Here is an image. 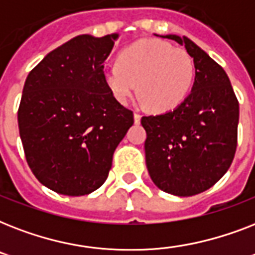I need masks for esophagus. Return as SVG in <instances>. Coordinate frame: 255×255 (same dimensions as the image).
<instances>
[{"label":"esophagus","instance_id":"esophagus-1","mask_svg":"<svg viewBox=\"0 0 255 255\" xmlns=\"http://www.w3.org/2000/svg\"><path fill=\"white\" fill-rule=\"evenodd\" d=\"M133 119H135L136 124H139L140 120H141V115H140V114H137V112H135V115H133Z\"/></svg>","mask_w":255,"mask_h":255}]
</instances>
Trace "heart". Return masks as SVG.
I'll list each match as a JSON object with an SVG mask.
<instances>
[{
	"label": "heart",
	"instance_id": "obj_1",
	"mask_svg": "<svg viewBox=\"0 0 255 255\" xmlns=\"http://www.w3.org/2000/svg\"><path fill=\"white\" fill-rule=\"evenodd\" d=\"M194 78L193 59L169 43L144 39L128 46L119 62L108 65L104 79L112 95L127 103L136 90L155 111L177 107L189 94Z\"/></svg>",
	"mask_w": 255,
	"mask_h": 255
}]
</instances>
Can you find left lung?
Here are the masks:
<instances>
[{"instance_id":"1","label":"left lung","mask_w":255,"mask_h":255,"mask_svg":"<svg viewBox=\"0 0 255 255\" xmlns=\"http://www.w3.org/2000/svg\"><path fill=\"white\" fill-rule=\"evenodd\" d=\"M193 58L194 83L180 106L143 116L145 163L152 181L188 197L209 189L229 169L237 148L240 106L225 70L189 38L164 35Z\"/></svg>"}]
</instances>
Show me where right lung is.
I'll list each match as a JSON object with an SVG mask.
<instances>
[{
    "instance_id": "right-lung-1",
    "label": "right lung",
    "mask_w": 255,
    "mask_h": 255,
    "mask_svg": "<svg viewBox=\"0 0 255 255\" xmlns=\"http://www.w3.org/2000/svg\"><path fill=\"white\" fill-rule=\"evenodd\" d=\"M119 34L78 35L49 53L26 78L18 127L38 181L66 196L103 185L133 112L112 95L104 62Z\"/></svg>"
}]
</instances>
